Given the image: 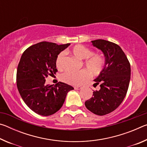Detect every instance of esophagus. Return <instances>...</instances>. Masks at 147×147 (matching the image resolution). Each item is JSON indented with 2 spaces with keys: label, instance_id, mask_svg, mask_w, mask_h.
<instances>
[{
  "label": "esophagus",
  "instance_id": "34e87169",
  "mask_svg": "<svg viewBox=\"0 0 147 147\" xmlns=\"http://www.w3.org/2000/svg\"><path fill=\"white\" fill-rule=\"evenodd\" d=\"M74 89H76V90H79V89H82V87L81 86H75V87H74Z\"/></svg>",
  "mask_w": 147,
  "mask_h": 147
}]
</instances>
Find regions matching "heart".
Segmentation results:
<instances>
[{
	"mask_svg": "<svg viewBox=\"0 0 147 147\" xmlns=\"http://www.w3.org/2000/svg\"><path fill=\"white\" fill-rule=\"evenodd\" d=\"M74 56L80 59H85L84 62L86 69H82L77 73L66 72L61 76L63 82L72 86H79L85 82L89 78V73L91 75H98L105 65V60L100 54H93V52L82 45H76L71 49ZM64 52L58 54L56 59V65L58 69L62 68V61L64 57Z\"/></svg>",
	"mask_w": 147,
	"mask_h": 147,
	"instance_id": "heart-1",
	"label": "heart"
}]
</instances>
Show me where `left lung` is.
Segmentation results:
<instances>
[{
	"instance_id": "left-lung-1",
	"label": "left lung",
	"mask_w": 147,
	"mask_h": 147,
	"mask_svg": "<svg viewBox=\"0 0 147 147\" xmlns=\"http://www.w3.org/2000/svg\"><path fill=\"white\" fill-rule=\"evenodd\" d=\"M94 47L101 50L105 56V65L96 79L94 86L100 85L85 105L92 113L104 115L112 112L123 101L130 80V64L123 50L112 42L96 39L92 41Z\"/></svg>"
}]
</instances>
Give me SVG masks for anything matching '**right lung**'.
Wrapping results in <instances>:
<instances>
[{
  "instance_id": "right-lung-1",
  "label": "right lung",
  "mask_w": 147,
  "mask_h": 147,
  "mask_svg": "<svg viewBox=\"0 0 147 147\" xmlns=\"http://www.w3.org/2000/svg\"><path fill=\"white\" fill-rule=\"evenodd\" d=\"M70 43L60 45L42 41L32 45L21 56L17 71V86L22 98L35 113L49 116L63 106L73 87L63 82L46 85L45 78L56 74V59Z\"/></svg>"
}]
</instances>
